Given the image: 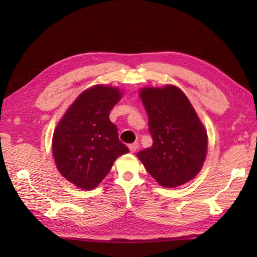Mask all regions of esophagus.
Here are the masks:
<instances>
[{
	"label": "esophagus",
	"mask_w": 257,
	"mask_h": 257,
	"mask_svg": "<svg viewBox=\"0 0 257 257\" xmlns=\"http://www.w3.org/2000/svg\"><path fill=\"white\" fill-rule=\"evenodd\" d=\"M137 149H138V144L137 143L129 145V150H130V152H132V154H134V152L137 151Z\"/></svg>",
	"instance_id": "esophagus-1"
}]
</instances>
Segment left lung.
<instances>
[{
  "label": "left lung",
  "instance_id": "1",
  "mask_svg": "<svg viewBox=\"0 0 257 257\" xmlns=\"http://www.w3.org/2000/svg\"><path fill=\"white\" fill-rule=\"evenodd\" d=\"M139 94L148 113L154 144L137 157L162 187L187 183L200 172L205 160L204 125L188 97L176 86L146 87Z\"/></svg>",
  "mask_w": 257,
  "mask_h": 257
}]
</instances>
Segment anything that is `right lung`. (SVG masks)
<instances>
[{"mask_svg":"<svg viewBox=\"0 0 257 257\" xmlns=\"http://www.w3.org/2000/svg\"><path fill=\"white\" fill-rule=\"evenodd\" d=\"M122 94L116 87L96 85L77 97L53 135V156L64 178L92 190L110 171L114 160L129 152L109 113Z\"/></svg>","mask_w":257,"mask_h":257,"instance_id":"obj_1","label":"right lung"}]
</instances>
